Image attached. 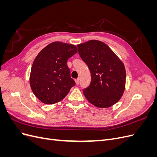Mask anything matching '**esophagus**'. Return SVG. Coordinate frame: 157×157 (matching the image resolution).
I'll use <instances>...</instances> for the list:
<instances>
[{"mask_svg": "<svg viewBox=\"0 0 157 157\" xmlns=\"http://www.w3.org/2000/svg\"><path fill=\"white\" fill-rule=\"evenodd\" d=\"M80 82V80H79V78H77V79H75V83L77 84H78Z\"/></svg>", "mask_w": 157, "mask_h": 157, "instance_id": "34e87169", "label": "esophagus"}]
</instances>
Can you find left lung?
<instances>
[{
    "mask_svg": "<svg viewBox=\"0 0 157 157\" xmlns=\"http://www.w3.org/2000/svg\"><path fill=\"white\" fill-rule=\"evenodd\" d=\"M80 58L91 73L84 96L99 108L110 107L120 100L125 90L126 69L121 59L104 42L90 40L77 45Z\"/></svg>",
    "mask_w": 157,
    "mask_h": 157,
    "instance_id": "obj_1",
    "label": "left lung"
}]
</instances>
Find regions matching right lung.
Returning a JSON list of instances; mask_svg holds the SVG:
<instances>
[{
  "label": "right lung",
  "instance_id": "right-lung-1",
  "mask_svg": "<svg viewBox=\"0 0 157 157\" xmlns=\"http://www.w3.org/2000/svg\"><path fill=\"white\" fill-rule=\"evenodd\" d=\"M77 51L75 45L56 41L36 56L31 69L29 83L33 94L41 102L48 105L58 103L75 86L67 61Z\"/></svg>",
  "mask_w": 157,
  "mask_h": 157
}]
</instances>
